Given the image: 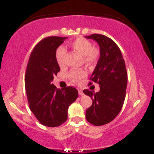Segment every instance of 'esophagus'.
I'll return each instance as SVG.
<instances>
[{
	"mask_svg": "<svg viewBox=\"0 0 154 154\" xmlns=\"http://www.w3.org/2000/svg\"><path fill=\"white\" fill-rule=\"evenodd\" d=\"M78 93L79 95H83V92L82 89H78Z\"/></svg>",
	"mask_w": 154,
	"mask_h": 154,
	"instance_id": "34e87169",
	"label": "esophagus"
}]
</instances>
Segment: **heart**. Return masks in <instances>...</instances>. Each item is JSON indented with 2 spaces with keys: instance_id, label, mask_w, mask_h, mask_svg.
<instances>
[{
  "instance_id": "1",
  "label": "heart",
  "mask_w": 154,
  "mask_h": 154,
  "mask_svg": "<svg viewBox=\"0 0 154 154\" xmlns=\"http://www.w3.org/2000/svg\"><path fill=\"white\" fill-rule=\"evenodd\" d=\"M69 45L76 51L79 53L84 58V61L88 66H91L96 62L98 57V52L93 48V45L91 41L87 39L79 37L75 39L69 43ZM66 54V50L64 47L59 46L56 49L55 57L56 62L59 66H62L64 62V58ZM86 73L83 70L72 69L69 72L68 77L72 82L79 83L85 77Z\"/></svg>"
}]
</instances>
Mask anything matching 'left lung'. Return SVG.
<instances>
[{"label": "left lung", "mask_w": 154, "mask_h": 154, "mask_svg": "<svg viewBox=\"0 0 154 154\" xmlns=\"http://www.w3.org/2000/svg\"><path fill=\"white\" fill-rule=\"evenodd\" d=\"M85 38L93 39L100 48L99 59L91 77L93 82L99 84L100 91H83L93 100L85 116L92 125L100 126L112 121L121 111L126 95L128 74L121 51L111 38L98 34Z\"/></svg>", "instance_id": "8db88e82"}]
</instances>
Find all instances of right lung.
I'll return each mask as SVG.
<instances>
[{"mask_svg": "<svg viewBox=\"0 0 154 154\" xmlns=\"http://www.w3.org/2000/svg\"><path fill=\"white\" fill-rule=\"evenodd\" d=\"M67 38L48 37L39 43L29 56L25 89L29 109L42 125L58 127L66 121L68 109L78 97L73 87L57 89L52 81L60 71L55 54Z\"/></svg>", "mask_w": 154, "mask_h": 154, "instance_id": "1", "label": "right lung"}]
</instances>
